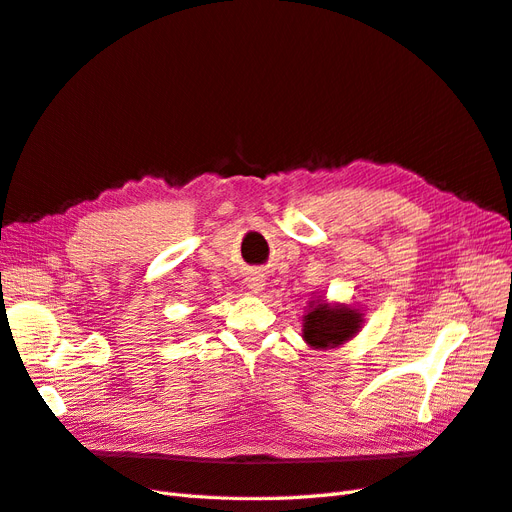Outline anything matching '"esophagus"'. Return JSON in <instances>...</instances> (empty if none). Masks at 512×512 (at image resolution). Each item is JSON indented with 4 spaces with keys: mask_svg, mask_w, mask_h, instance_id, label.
Segmentation results:
<instances>
[{
    "mask_svg": "<svg viewBox=\"0 0 512 512\" xmlns=\"http://www.w3.org/2000/svg\"><path fill=\"white\" fill-rule=\"evenodd\" d=\"M245 286L250 288V290H254V292L262 290V286H265V275L258 273V271L247 273V277H245Z\"/></svg>",
    "mask_w": 512,
    "mask_h": 512,
    "instance_id": "obj_1",
    "label": "esophagus"
}]
</instances>
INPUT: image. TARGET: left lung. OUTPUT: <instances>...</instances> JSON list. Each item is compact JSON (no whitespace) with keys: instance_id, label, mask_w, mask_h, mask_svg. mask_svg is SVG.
Returning a JSON list of instances; mask_svg holds the SVG:
<instances>
[{"instance_id":"8db88e82","label":"left lung","mask_w":512,"mask_h":512,"mask_svg":"<svg viewBox=\"0 0 512 512\" xmlns=\"http://www.w3.org/2000/svg\"><path fill=\"white\" fill-rule=\"evenodd\" d=\"M361 314L344 305L318 303L303 320V339L314 348L342 346L361 329Z\"/></svg>"}]
</instances>
